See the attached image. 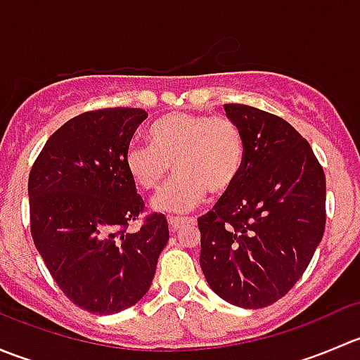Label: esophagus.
Returning <instances> with one entry per match:
<instances>
[{
    "label": "esophagus",
    "mask_w": 360,
    "mask_h": 360,
    "mask_svg": "<svg viewBox=\"0 0 360 360\" xmlns=\"http://www.w3.org/2000/svg\"><path fill=\"white\" fill-rule=\"evenodd\" d=\"M169 228H170V231H179L181 228L183 226H186L188 224V219H183V217H169Z\"/></svg>",
    "instance_id": "34e87169"
}]
</instances>
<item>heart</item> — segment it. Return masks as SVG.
Instances as JSON below:
<instances>
[{
  "label": "heart",
  "mask_w": 360,
  "mask_h": 360,
  "mask_svg": "<svg viewBox=\"0 0 360 360\" xmlns=\"http://www.w3.org/2000/svg\"><path fill=\"white\" fill-rule=\"evenodd\" d=\"M150 143L130 144L125 167L136 186L151 193L167 183L174 165L177 176L153 202L160 212H190L207 193L226 197L244 170V134L224 116L170 112L151 125Z\"/></svg>",
  "instance_id": "b5f03b06"
}]
</instances>
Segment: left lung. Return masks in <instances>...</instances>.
Returning a JSON list of instances; mask_svg holds the SVG:
<instances>
[{"instance_id": "1", "label": "left lung", "mask_w": 360, "mask_h": 360, "mask_svg": "<svg viewBox=\"0 0 360 360\" xmlns=\"http://www.w3.org/2000/svg\"><path fill=\"white\" fill-rule=\"evenodd\" d=\"M240 127L245 163L237 186L198 217L200 266L231 304L263 308L292 289L326 228V176L307 139L281 116L224 104Z\"/></svg>"}]
</instances>
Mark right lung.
<instances>
[{"instance_id":"1","label":"right lung","mask_w":360,"mask_h":360,"mask_svg":"<svg viewBox=\"0 0 360 360\" xmlns=\"http://www.w3.org/2000/svg\"><path fill=\"white\" fill-rule=\"evenodd\" d=\"M148 112L137 108L86 111L50 136L29 174L31 235L69 300L90 314L111 315L150 289L169 224L144 210L125 167L132 136Z\"/></svg>"}]
</instances>
